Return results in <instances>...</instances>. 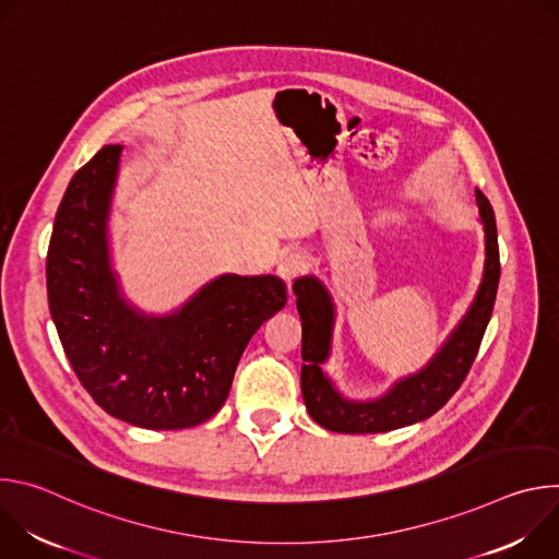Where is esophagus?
Segmentation results:
<instances>
[{
	"instance_id": "obj_1",
	"label": "esophagus",
	"mask_w": 559,
	"mask_h": 559,
	"mask_svg": "<svg viewBox=\"0 0 559 559\" xmlns=\"http://www.w3.org/2000/svg\"><path fill=\"white\" fill-rule=\"evenodd\" d=\"M305 270H307V259H305V254L298 252V250H292V252L283 254L281 261H278V267H276L278 276H281L283 281H287V283H292L294 278H298L300 274H305Z\"/></svg>"
}]
</instances>
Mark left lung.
<instances>
[{
  "mask_svg": "<svg viewBox=\"0 0 559 559\" xmlns=\"http://www.w3.org/2000/svg\"><path fill=\"white\" fill-rule=\"evenodd\" d=\"M477 214L485 229V267L477 292L444 343L416 373L395 380L371 401L347 397L323 365L332 356L336 305L328 287L316 276L294 281L296 307L302 323L300 391L307 414L336 433H382L427 420L447 405L468 373L485 336L500 281L498 229L489 199L475 190Z\"/></svg>",
  "mask_w": 559,
  "mask_h": 559,
  "instance_id": "1",
  "label": "left lung"
}]
</instances>
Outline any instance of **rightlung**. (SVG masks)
<instances>
[{
  "label": "right lung",
  "mask_w": 559,
  "mask_h": 559,
  "mask_svg": "<svg viewBox=\"0 0 559 559\" xmlns=\"http://www.w3.org/2000/svg\"><path fill=\"white\" fill-rule=\"evenodd\" d=\"M123 145L79 170L55 216L46 259L52 323L79 382L112 418L188 429L223 403L254 332L287 302L278 276L221 274L170 313L132 305L112 267L108 221Z\"/></svg>",
  "instance_id": "add662e5"
}]
</instances>
